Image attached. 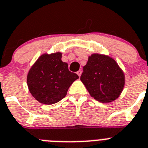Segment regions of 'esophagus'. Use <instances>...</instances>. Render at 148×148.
Listing matches in <instances>:
<instances>
[{
    "instance_id": "obj_1",
    "label": "esophagus",
    "mask_w": 148,
    "mask_h": 148,
    "mask_svg": "<svg viewBox=\"0 0 148 148\" xmlns=\"http://www.w3.org/2000/svg\"><path fill=\"white\" fill-rule=\"evenodd\" d=\"M77 75L79 76V77H80V76H81V74H82V71L81 70L78 71L77 72Z\"/></svg>"
}]
</instances>
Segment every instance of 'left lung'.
Returning a JSON list of instances; mask_svg holds the SVG:
<instances>
[{
    "mask_svg": "<svg viewBox=\"0 0 148 148\" xmlns=\"http://www.w3.org/2000/svg\"><path fill=\"white\" fill-rule=\"evenodd\" d=\"M80 80L92 97L101 103H110L120 96L125 84V76L114 59L93 53L83 67Z\"/></svg>",
    "mask_w": 148,
    "mask_h": 148,
    "instance_id": "1",
    "label": "left lung"
}]
</instances>
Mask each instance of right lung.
Wrapping results in <instances>:
<instances>
[{
  "label": "right lung",
  "mask_w": 148,
  "mask_h": 148,
  "mask_svg": "<svg viewBox=\"0 0 148 148\" xmlns=\"http://www.w3.org/2000/svg\"><path fill=\"white\" fill-rule=\"evenodd\" d=\"M79 78L62 61V53H44L30 68L27 77L29 92L38 102L51 105L64 98L70 86Z\"/></svg>",
  "instance_id": "1"
}]
</instances>
